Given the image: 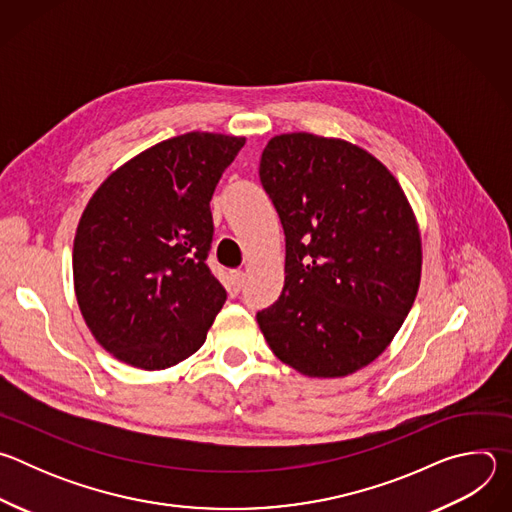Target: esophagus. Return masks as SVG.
<instances>
[{
	"label": "esophagus",
	"mask_w": 512,
	"mask_h": 512,
	"mask_svg": "<svg viewBox=\"0 0 512 512\" xmlns=\"http://www.w3.org/2000/svg\"><path fill=\"white\" fill-rule=\"evenodd\" d=\"M229 277H231V281H229V291H231V294H239L243 283H245V273H243L241 269H235V271H231Z\"/></svg>",
	"instance_id": "obj_1"
}]
</instances>
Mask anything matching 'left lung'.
<instances>
[{
    "instance_id": "1",
    "label": "left lung",
    "mask_w": 512,
    "mask_h": 512,
    "mask_svg": "<svg viewBox=\"0 0 512 512\" xmlns=\"http://www.w3.org/2000/svg\"><path fill=\"white\" fill-rule=\"evenodd\" d=\"M259 178L285 233L279 300L257 312L273 354L306 377L371 364L405 322L421 279V235L395 176L336 137L283 133Z\"/></svg>"
}]
</instances>
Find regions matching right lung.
<instances>
[{"mask_svg":"<svg viewBox=\"0 0 512 512\" xmlns=\"http://www.w3.org/2000/svg\"><path fill=\"white\" fill-rule=\"evenodd\" d=\"M245 137L190 131L152 145L91 196L72 249L81 314L121 362L162 371L206 340L227 291L206 257L210 198Z\"/></svg>","mask_w":512,"mask_h":512,"instance_id":"right-lung-1","label":"right lung"}]
</instances>
